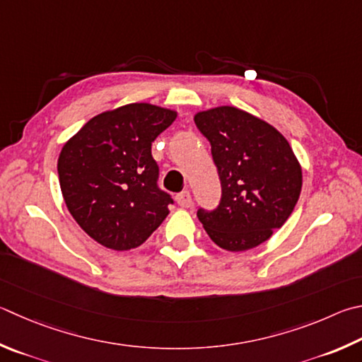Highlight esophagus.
<instances>
[{"label":"esophagus","instance_id":"esophagus-1","mask_svg":"<svg viewBox=\"0 0 362 362\" xmlns=\"http://www.w3.org/2000/svg\"><path fill=\"white\" fill-rule=\"evenodd\" d=\"M175 201H177V204H179V206L183 207V209L192 207V204H193V198H192V194H189V192H182V193H179V194L175 196Z\"/></svg>","mask_w":362,"mask_h":362}]
</instances>
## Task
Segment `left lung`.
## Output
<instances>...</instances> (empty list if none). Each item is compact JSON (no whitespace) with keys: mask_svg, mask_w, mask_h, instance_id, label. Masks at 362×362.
<instances>
[{"mask_svg":"<svg viewBox=\"0 0 362 362\" xmlns=\"http://www.w3.org/2000/svg\"><path fill=\"white\" fill-rule=\"evenodd\" d=\"M194 123L210 142L221 182L218 207L199 209V221L223 250L258 247L299 199L302 169L291 146L272 124L234 106L202 110Z\"/></svg>","mask_w":362,"mask_h":362,"instance_id":"obj_1","label":"left lung"}]
</instances>
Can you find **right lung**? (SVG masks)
Instances as JSON below:
<instances>
[{
    "label": "right lung",
    "mask_w": 362,
    "mask_h": 362,
    "mask_svg": "<svg viewBox=\"0 0 362 362\" xmlns=\"http://www.w3.org/2000/svg\"><path fill=\"white\" fill-rule=\"evenodd\" d=\"M175 110L133 103L88 120L64 144L58 179L72 218L117 252L142 245L169 214L173 198L156 185L152 142Z\"/></svg>",
    "instance_id": "1"
}]
</instances>
